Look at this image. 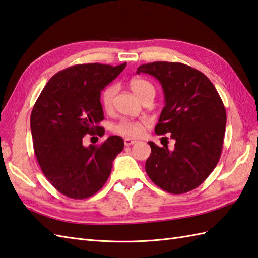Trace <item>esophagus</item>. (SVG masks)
<instances>
[{"label": "esophagus", "mask_w": 258, "mask_h": 258, "mask_svg": "<svg viewBox=\"0 0 258 258\" xmlns=\"http://www.w3.org/2000/svg\"><path fill=\"white\" fill-rule=\"evenodd\" d=\"M124 146H133L134 144H136L137 140H134V139H130V138H125L124 139Z\"/></svg>", "instance_id": "esophagus-1"}]
</instances>
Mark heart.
Returning <instances> with one entry per match:
<instances>
[{"label":"heart","instance_id":"1","mask_svg":"<svg viewBox=\"0 0 258 258\" xmlns=\"http://www.w3.org/2000/svg\"><path fill=\"white\" fill-rule=\"evenodd\" d=\"M129 87L140 100L148 95L154 96L153 85L144 78L130 79ZM116 94H117L116 85L107 86V87L102 90L101 96H100V101H101L102 108H104L106 111H109L112 108V102ZM147 125H148V122L145 121V120L122 119L113 125L112 131L118 135L127 137V138H137V137H140L142 135Z\"/></svg>","mask_w":258,"mask_h":258}]
</instances>
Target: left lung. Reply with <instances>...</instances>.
I'll list each match as a JSON object with an SVG mask.
<instances>
[{"label":"left lung","mask_w":258,"mask_h":258,"mask_svg":"<svg viewBox=\"0 0 258 258\" xmlns=\"http://www.w3.org/2000/svg\"><path fill=\"white\" fill-rule=\"evenodd\" d=\"M156 77L165 105L156 125L157 135L170 134L173 150L149 141L151 154L146 172L162 190L186 193L198 187L219 162L224 140L226 111L214 85L203 73L181 62L154 61L137 74Z\"/></svg>","instance_id":"1"}]
</instances>
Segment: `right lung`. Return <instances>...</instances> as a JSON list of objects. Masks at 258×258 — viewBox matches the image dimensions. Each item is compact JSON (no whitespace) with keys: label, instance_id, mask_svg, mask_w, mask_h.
Returning <instances> with one entry per match:
<instances>
[{"label":"right lung","instance_id":"right-lung-1","mask_svg":"<svg viewBox=\"0 0 258 258\" xmlns=\"http://www.w3.org/2000/svg\"><path fill=\"white\" fill-rule=\"evenodd\" d=\"M125 65L68 67L49 79L33 107L31 130L37 162L50 184L68 198L82 200L98 192L122 151L119 136L89 147L83 145V138L105 134L99 125L105 119L100 93Z\"/></svg>","mask_w":258,"mask_h":258}]
</instances>
